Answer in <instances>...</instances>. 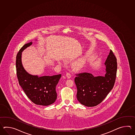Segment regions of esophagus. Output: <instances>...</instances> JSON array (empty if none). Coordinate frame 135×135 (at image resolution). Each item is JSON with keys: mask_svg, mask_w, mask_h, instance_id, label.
I'll return each mask as SVG.
<instances>
[{"mask_svg": "<svg viewBox=\"0 0 135 135\" xmlns=\"http://www.w3.org/2000/svg\"><path fill=\"white\" fill-rule=\"evenodd\" d=\"M66 77L68 78V79H69L71 77V75L69 72H67L66 74Z\"/></svg>", "mask_w": 135, "mask_h": 135, "instance_id": "34e87169", "label": "esophagus"}]
</instances>
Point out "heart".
<instances>
[{"mask_svg": "<svg viewBox=\"0 0 135 135\" xmlns=\"http://www.w3.org/2000/svg\"><path fill=\"white\" fill-rule=\"evenodd\" d=\"M86 62V57H83L82 58H80L78 59V60L76 61L75 62L73 66L74 69L76 70H79L80 69L83 68L84 66H85Z\"/></svg>", "mask_w": 135, "mask_h": 135, "instance_id": "1", "label": "heart"}]
</instances>
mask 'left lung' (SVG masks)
Instances as JSON below:
<instances>
[{"label":"left lung","instance_id":"obj_1","mask_svg":"<svg viewBox=\"0 0 135 135\" xmlns=\"http://www.w3.org/2000/svg\"><path fill=\"white\" fill-rule=\"evenodd\" d=\"M105 65L106 67L105 76L94 77L87 72L76 74L74 81L77 88L78 100L85 106H96L99 104L114 86L117 63L112 50L110 51Z\"/></svg>","mask_w":135,"mask_h":135}]
</instances>
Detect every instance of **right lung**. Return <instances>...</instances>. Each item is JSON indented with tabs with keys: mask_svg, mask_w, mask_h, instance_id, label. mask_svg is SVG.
<instances>
[{
	"mask_svg": "<svg viewBox=\"0 0 135 135\" xmlns=\"http://www.w3.org/2000/svg\"><path fill=\"white\" fill-rule=\"evenodd\" d=\"M32 44L30 42L25 44L18 52L16 59L18 80L19 85L32 102L38 105L48 106L54 103L57 98L55 88L61 74L38 77L26 71L21 61L22 52Z\"/></svg>",
	"mask_w": 135,
	"mask_h": 135,
	"instance_id": "add662e5",
	"label": "right lung"
}]
</instances>
